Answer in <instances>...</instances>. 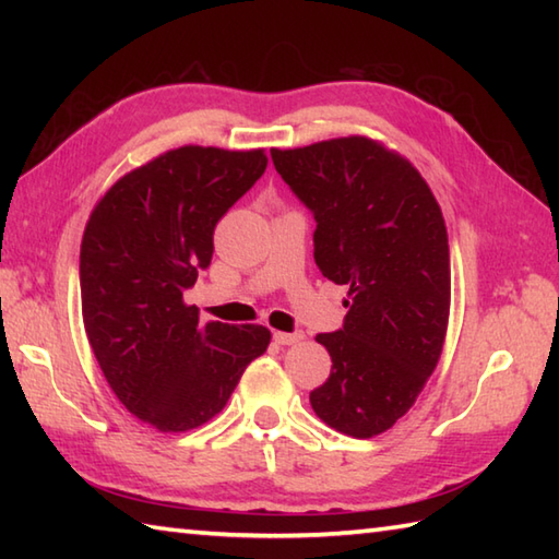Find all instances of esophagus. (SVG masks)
<instances>
[{"instance_id": "34e87169", "label": "esophagus", "mask_w": 559, "mask_h": 559, "mask_svg": "<svg viewBox=\"0 0 559 559\" xmlns=\"http://www.w3.org/2000/svg\"><path fill=\"white\" fill-rule=\"evenodd\" d=\"M305 338V334H300V331H295V334H286V331H276L273 334V341L278 343V346H295V343H300Z\"/></svg>"}]
</instances>
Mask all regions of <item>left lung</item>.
<instances>
[{"label": "left lung", "instance_id": "8db88e82", "mask_svg": "<svg viewBox=\"0 0 559 559\" xmlns=\"http://www.w3.org/2000/svg\"><path fill=\"white\" fill-rule=\"evenodd\" d=\"M314 213V261L348 288L343 329L319 334L331 374L310 394L334 430L370 439L411 411L444 348L451 271L442 209L408 158L367 136L271 148Z\"/></svg>", "mask_w": 559, "mask_h": 559}]
</instances>
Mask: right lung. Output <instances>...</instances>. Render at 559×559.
I'll return each instance as SVG.
<instances>
[{
    "label": "right lung",
    "instance_id": "1",
    "mask_svg": "<svg viewBox=\"0 0 559 559\" xmlns=\"http://www.w3.org/2000/svg\"><path fill=\"white\" fill-rule=\"evenodd\" d=\"M264 148L180 146L122 175L81 240V312L115 396L158 432L218 415L247 365L264 355L259 324L199 322L185 290L211 264L213 230L266 170Z\"/></svg>",
    "mask_w": 559,
    "mask_h": 559
}]
</instances>
